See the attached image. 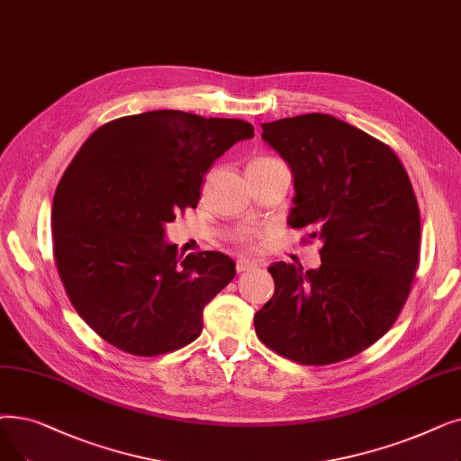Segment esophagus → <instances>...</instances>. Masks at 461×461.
I'll return each mask as SVG.
<instances>
[{"label": "esophagus", "mask_w": 461, "mask_h": 461, "mask_svg": "<svg viewBox=\"0 0 461 461\" xmlns=\"http://www.w3.org/2000/svg\"><path fill=\"white\" fill-rule=\"evenodd\" d=\"M254 267H258V264L250 262V259H237V264H235L237 273H245V271H250Z\"/></svg>", "instance_id": "esophagus-1"}]
</instances>
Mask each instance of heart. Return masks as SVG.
I'll list each match as a JSON object with an SVG mask.
<instances>
[{"label":"heart","instance_id":"obj_1","mask_svg":"<svg viewBox=\"0 0 461 461\" xmlns=\"http://www.w3.org/2000/svg\"><path fill=\"white\" fill-rule=\"evenodd\" d=\"M266 159H275V158H258V159H254V162H266ZM254 162H252V164H254ZM239 243H241L243 247H249V245H250V237H247V235L239 237Z\"/></svg>","mask_w":461,"mask_h":461}]
</instances>
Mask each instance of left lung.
Here are the masks:
<instances>
[{
    "instance_id": "left-lung-1",
    "label": "left lung",
    "mask_w": 461,
    "mask_h": 461,
    "mask_svg": "<svg viewBox=\"0 0 461 461\" xmlns=\"http://www.w3.org/2000/svg\"><path fill=\"white\" fill-rule=\"evenodd\" d=\"M294 173L288 224L320 239L318 269L276 262L275 294L254 314L259 341L303 366L343 362L402 312L420 262V209L395 152L331 114L262 124Z\"/></svg>"
}]
</instances>
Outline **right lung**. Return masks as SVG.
Here are the masks:
<instances>
[{
	"instance_id": "right-lung-1",
	"label": "right lung",
	"mask_w": 461,
	"mask_h": 461,
	"mask_svg": "<svg viewBox=\"0 0 461 461\" xmlns=\"http://www.w3.org/2000/svg\"><path fill=\"white\" fill-rule=\"evenodd\" d=\"M250 137L245 120L166 109L111 120L75 154L52 202L54 262L105 343L150 357L202 333L203 309L235 264L214 250L178 256L166 224L197 207L214 159Z\"/></svg>"
}]
</instances>
